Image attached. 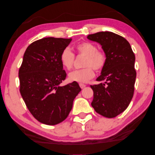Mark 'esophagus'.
Returning <instances> with one entry per match:
<instances>
[{
    "label": "esophagus",
    "instance_id": "1",
    "mask_svg": "<svg viewBox=\"0 0 155 155\" xmlns=\"http://www.w3.org/2000/svg\"><path fill=\"white\" fill-rule=\"evenodd\" d=\"M79 85H80V88H85V86H86V85H85V84H82V83H80V84H79Z\"/></svg>",
    "mask_w": 155,
    "mask_h": 155
}]
</instances>
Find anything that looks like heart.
<instances>
[{
  "mask_svg": "<svg viewBox=\"0 0 155 155\" xmlns=\"http://www.w3.org/2000/svg\"><path fill=\"white\" fill-rule=\"evenodd\" d=\"M75 50L80 55L85 56L82 69L75 70L69 74V80L71 82L85 83L93 79L95 75L94 69L97 71H101L105 66L107 61L106 54L104 51L97 50L93 43L88 41L81 42L75 46ZM75 55L69 48L62 50L60 55V61L65 69L70 70L73 67Z\"/></svg>",
  "mask_w": 155,
  "mask_h": 155,
  "instance_id": "b5f03b06",
  "label": "heart"
}]
</instances>
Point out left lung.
Returning <instances> with one entry per match:
<instances>
[{
    "label": "left lung",
    "instance_id": "left-lung-1",
    "mask_svg": "<svg viewBox=\"0 0 155 155\" xmlns=\"http://www.w3.org/2000/svg\"><path fill=\"white\" fill-rule=\"evenodd\" d=\"M87 38L99 43L107 57L105 66L97 79L101 83L91 86L94 93L91 105L104 117L114 118L127 109L134 96L135 54L129 43L114 32H99Z\"/></svg>",
    "mask_w": 155,
    "mask_h": 155
}]
</instances>
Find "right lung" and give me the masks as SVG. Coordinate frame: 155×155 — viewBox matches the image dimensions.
Segmentation results:
<instances>
[{"label":"right lung","instance_id":"obj_1","mask_svg":"<svg viewBox=\"0 0 155 155\" xmlns=\"http://www.w3.org/2000/svg\"><path fill=\"white\" fill-rule=\"evenodd\" d=\"M71 40L46 37L35 41L26 48L19 69L20 91L27 108L38 121L48 125L67 118L81 91L76 82L60 86L67 76L60 55Z\"/></svg>","mask_w":155,"mask_h":155}]
</instances>
